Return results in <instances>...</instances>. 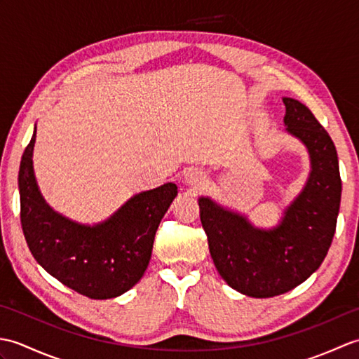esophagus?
I'll list each match as a JSON object with an SVG mask.
<instances>
[{"label":"esophagus","mask_w":359,"mask_h":359,"mask_svg":"<svg viewBox=\"0 0 359 359\" xmlns=\"http://www.w3.org/2000/svg\"><path fill=\"white\" fill-rule=\"evenodd\" d=\"M185 180L188 185L199 187L205 182V172L202 170H197V168H189L185 172Z\"/></svg>","instance_id":"esophagus-1"}]
</instances>
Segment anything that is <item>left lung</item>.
<instances>
[{"instance_id": "8db88e82", "label": "left lung", "mask_w": 359, "mask_h": 359, "mask_svg": "<svg viewBox=\"0 0 359 359\" xmlns=\"http://www.w3.org/2000/svg\"><path fill=\"white\" fill-rule=\"evenodd\" d=\"M287 131L306 144L311 172L280 225L261 230L247 217L201 197V222L220 276L238 292L273 297L313 274L329 251L341 203L338 154L329 133L306 104L282 98Z\"/></svg>"}]
</instances>
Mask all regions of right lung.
<instances>
[{
	"instance_id": "right-lung-1",
	"label": "right lung",
	"mask_w": 359,
	"mask_h": 359,
	"mask_svg": "<svg viewBox=\"0 0 359 359\" xmlns=\"http://www.w3.org/2000/svg\"><path fill=\"white\" fill-rule=\"evenodd\" d=\"M35 133L18 172L20 217L30 253L53 278L90 299L123 294L147 270L156 231L177 196V185L165 184L135 194L103 224L72 222L53 211L36 187Z\"/></svg>"
}]
</instances>
